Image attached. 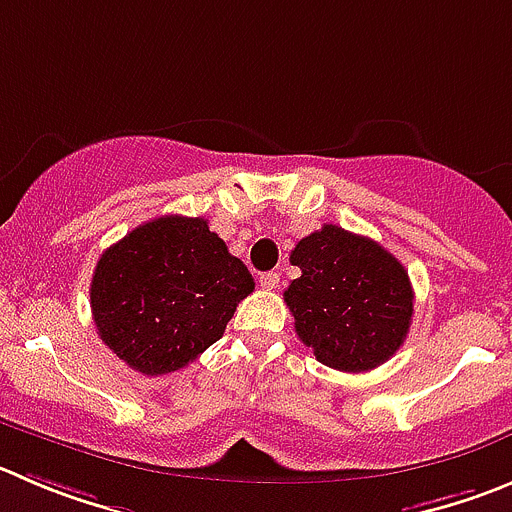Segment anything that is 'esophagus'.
I'll list each match as a JSON object with an SVG mask.
<instances>
[{
    "label": "esophagus",
    "instance_id": "obj_1",
    "mask_svg": "<svg viewBox=\"0 0 512 512\" xmlns=\"http://www.w3.org/2000/svg\"><path fill=\"white\" fill-rule=\"evenodd\" d=\"M259 284H261V286H264V289H266V291L276 289V286H279V274H276V271H266V274H261Z\"/></svg>",
    "mask_w": 512,
    "mask_h": 512
}]
</instances>
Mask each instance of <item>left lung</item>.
I'll return each mask as SVG.
<instances>
[{
	"instance_id": "left-lung-1",
	"label": "left lung",
	"mask_w": 512,
	"mask_h": 512,
	"mask_svg": "<svg viewBox=\"0 0 512 512\" xmlns=\"http://www.w3.org/2000/svg\"><path fill=\"white\" fill-rule=\"evenodd\" d=\"M291 264L301 276L284 301L296 334L321 364L369 372L405 344L415 291L387 248L326 223L296 243Z\"/></svg>"
}]
</instances>
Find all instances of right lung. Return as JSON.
<instances>
[{
	"mask_svg": "<svg viewBox=\"0 0 512 512\" xmlns=\"http://www.w3.org/2000/svg\"><path fill=\"white\" fill-rule=\"evenodd\" d=\"M251 291L246 264L206 218L160 216L102 253L90 306L102 342L128 367L160 377L216 344Z\"/></svg>",
	"mask_w": 512,
	"mask_h": 512,
	"instance_id": "right-lung-1",
	"label": "right lung"
}]
</instances>
